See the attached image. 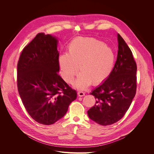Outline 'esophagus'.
Instances as JSON below:
<instances>
[{
    "label": "esophagus",
    "mask_w": 154,
    "mask_h": 154,
    "mask_svg": "<svg viewBox=\"0 0 154 154\" xmlns=\"http://www.w3.org/2000/svg\"><path fill=\"white\" fill-rule=\"evenodd\" d=\"M78 95H79V96H80V97H82V96H84V95H85V93H84V92L82 91H79L78 92Z\"/></svg>",
    "instance_id": "1"
}]
</instances>
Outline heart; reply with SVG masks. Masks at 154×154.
Wrapping results in <instances>:
<instances>
[{
    "mask_svg": "<svg viewBox=\"0 0 154 154\" xmlns=\"http://www.w3.org/2000/svg\"><path fill=\"white\" fill-rule=\"evenodd\" d=\"M67 48L68 53L62 54L59 59L62 75L67 82L72 81L79 69L81 73L75 84L80 88L91 83L98 85L110 75L115 54L107 44L94 38L77 37L72 40Z\"/></svg>",
    "mask_w": 154,
    "mask_h": 154,
    "instance_id": "heart-1",
    "label": "heart"
}]
</instances>
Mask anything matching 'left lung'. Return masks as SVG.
Listing matches in <instances>:
<instances>
[{
  "instance_id": "left-lung-1",
  "label": "left lung",
  "mask_w": 154,
  "mask_h": 154,
  "mask_svg": "<svg viewBox=\"0 0 154 154\" xmlns=\"http://www.w3.org/2000/svg\"><path fill=\"white\" fill-rule=\"evenodd\" d=\"M118 54L115 66L102 84L90 93L96 99L87 111L89 118L102 125L122 119L130 107L137 90V64L132 52L118 34Z\"/></svg>"
}]
</instances>
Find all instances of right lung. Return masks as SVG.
Masks as SVG:
<instances>
[{
    "instance_id": "obj_1",
    "label": "right lung",
    "mask_w": 154,
    "mask_h": 154,
    "mask_svg": "<svg viewBox=\"0 0 154 154\" xmlns=\"http://www.w3.org/2000/svg\"><path fill=\"white\" fill-rule=\"evenodd\" d=\"M57 40L38 33L23 48L17 63V88L23 105L37 122L49 125L63 117L77 91L59 74Z\"/></svg>"
}]
</instances>
